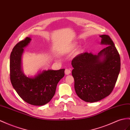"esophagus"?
Returning <instances> with one entry per match:
<instances>
[{
	"label": "esophagus",
	"instance_id": "obj_1",
	"mask_svg": "<svg viewBox=\"0 0 130 130\" xmlns=\"http://www.w3.org/2000/svg\"><path fill=\"white\" fill-rule=\"evenodd\" d=\"M70 73H71V70H70L68 69H65V75H69V74H70Z\"/></svg>",
	"mask_w": 130,
	"mask_h": 130
}]
</instances>
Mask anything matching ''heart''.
I'll use <instances>...</instances> for the list:
<instances>
[{
  "label": "heart",
  "mask_w": 130,
  "mask_h": 130,
  "mask_svg": "<svg viewBox=\"0 0 130 130\" xmlns=\"http://www.w3.org/2000/svg\"><path fill=\"white\" fill-rule=\"evenodd\" d=\"M75 46V44H74V45H73V47H74V46Z\"/></svg>",
  "instance_id": "b5f03b06"
}]
</instances>
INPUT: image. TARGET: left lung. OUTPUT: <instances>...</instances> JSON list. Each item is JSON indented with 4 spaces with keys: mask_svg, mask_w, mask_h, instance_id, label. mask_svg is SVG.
<instances>
[{
    "mask_svg": "<svg viewBox=\"0 0 130 130\" xmlns=\"http://www.w3.org/2000/svg\"><path fill=\"white\" fill-rule=\"evenodd\" d=\"M99 36L105 48L97 55L82 53L71 62L75 92L86 102H98L110 94L120 71V58L114 42L108 35Z\"/></svg>",
    "mask_w": 130,
    "mask_h": 130,
    "instance_id": "1",
    "label": "left lung"
}]
</instances>
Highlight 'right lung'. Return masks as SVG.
<instances>
[{"label":"right lung","instance_id":"add662e5","mask_svg":"<svg viewBox=\"0 0 130 130\" xmlns=\"http://www.w3.org/2000/svg\"><path fill=\"white\" fill-rule=\"evenodd\" d=\"M31 41L30 37L26 38L13 48L10 58V76L12 87L20 97L29 104L41 106L49 102L54 95L58 83L65 75V69L44 70L33 77L25 75L22 56Z\"/></svg>","mask_w":130,"mask_h":130}]
</instances>
